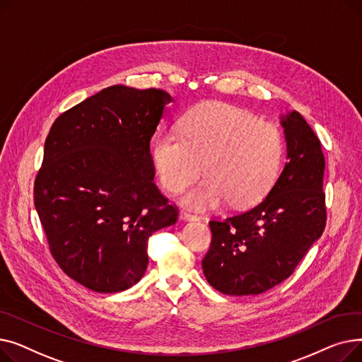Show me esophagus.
Instances as JSON below:
<instances>
[{
	"instance_id": "obj_1",
	"label": "esophagus",
	"mask_w": 362,
	"mask_h": 362,
	"mask_svg": "<svg viewBox=\"0 0 362 362\" xmlns=\"http://www.w3.org/2000/svg\"><path fill=\"white\" fill-rule=\"evenodd\" d=\"M180 216H182V218L186 220V221H197V220H199L198 216H195V214H192V213H187V211H182Z\"/></svg>"
}]
</instances>
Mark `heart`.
I'll use <instances>...</instances> for the list:
<instances>
[{"label":"heart","instance_id":"heart-1","mask_svg":"<svg viewBox=\"0 0 362 362\" xmlns=\"http://www.w3.org/2000/svg\"><path fill=\"white\" fill-rule=\"evenodd\" d=\"M283 157L277 126L217 101L189 111L182 132L164 129L152 141V158L170 192L183 191L205 170L208 177L183 198L197 210L257 204L274 185Z\"/></svg>","mask_w":362,"mask_h":362}]
</instances>
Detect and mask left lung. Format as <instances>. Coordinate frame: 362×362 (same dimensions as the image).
Instances as JSON below:
<instances>
[{"label":"left lung","mask_w":362,"mask_h":362,"mask_svg":"<svg viewBox=\"0 0 362 362\" xmlns=\"http://www.w3.org/2000/svg\"><path fill=\"white\" fill-rule=\"evenodd\" d=\"M280 123L288 163L269 195L248 211L210 221L213 239L202 270L224 295H259L277 286L325 232L321 142L298 111Z\"/></svg>","instance_id":"left-lung-1"}]
</instances>
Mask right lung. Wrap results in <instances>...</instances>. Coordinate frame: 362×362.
Segmentation results:
<instances>
[{
    "label": "right lung",
    "mask_w": 362,
    "mask_h": 362,
    "mask_svg": "<svg viewBox=\"0 0 362 362\" xmlns=\"http://www.w3.org/2000/svg\"><path fill=\"white\" fill-rule=\"evenodd\" d=\"M173 98L114 85L57 117L33 187L35 208L60 269L98 293L136 284L149 236L177 221L152 182L149 141Z\"/></svg>",
    "instance_id": "1"
}]
</instances>
